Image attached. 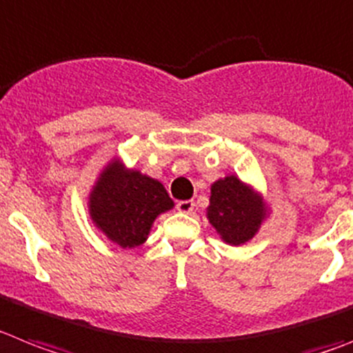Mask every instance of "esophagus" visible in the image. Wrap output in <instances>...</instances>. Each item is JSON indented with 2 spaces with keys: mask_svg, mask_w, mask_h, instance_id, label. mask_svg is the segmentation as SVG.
I'll return each instance as SVG.
<instances>
[{
  "mask_svg": "<svg viewBox=\"0 0 353 353\" xmlns=\"http://www.w3.org/2000/svg\"><path fill=\"white\" fill-rule=\"evenodd\" d=\"M192 209H194V201L192 200H182L176 203V210L183 214H191Z\"/></svg>",
  "mask_w": 353,
  "mask_h": 353,
  "instance_id": "34e87169",
  "label": "esophagus"
}]
</instances>
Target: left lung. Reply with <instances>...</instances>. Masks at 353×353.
Listing matches in <instances>:
<instances>
[{"label":"left lung","instance_id":"left-lung-1","mask_svg":"<svg viewBox=\"0 0 353 353\" xmlns=\"http://www.w3.org/2000/svg\"><path fill=\"white\" fill-rule=\"evenodd\" d=\"M266 216L268 207L261 194L234 174L210 185L207 218L227 245H245L257 234Z\"/></svg>","mask_w":353,"mask_h":353}]
</instances>
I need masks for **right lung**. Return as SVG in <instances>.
<instances>
[{
    "mask_svg": "<svg viewBox=\"0 0 353 353\" xmlns=\"http://www.w3.org/2000/svg\"><path fill=\"white\" fill-rule=\"evenodd\" d=\"M173 205L159 180L126 170L117 159L105 165L89 194L92 223L121 248L143 245L157 216Z\"/></svg>",
    "mask_w": 353,
    "mask_h": 353,
    "instance_id": "right-lung-1",
    "label": "right lung"
}]
</instances>
